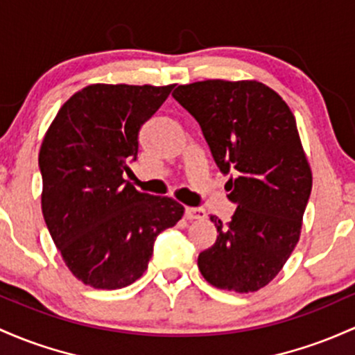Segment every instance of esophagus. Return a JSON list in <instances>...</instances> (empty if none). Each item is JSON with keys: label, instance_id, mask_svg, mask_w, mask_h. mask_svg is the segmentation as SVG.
I'll return each mask as SVG.
<instances>
[{"label": "esophagus", "instance_id": "1", "mask_svg": "<svg viewBox=\"0 0 355 355\" xmlns=\"http://www.w3.org/2000/svg\"><path fill=\"white\" fill-rule=\"evenodd\" d=\"M204 217H205V210L196 209V207H185V219L197 220V219H204Z\"/></svg>", "mask_w": 355, "mask_h": 355}]
</instances>
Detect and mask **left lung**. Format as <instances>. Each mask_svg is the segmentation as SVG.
<instances>
[{
    "label": "left lung",
    "instance_id": "8db88e82",
    "mask_svg": "<svg viewBox=\"0 0 355 355\" xmlns=\"http://www.w3.org/2000/svg\"><path fill=\"white\" fill-rule=\"evenodd\" d=\"M171 96L196 118L236 204L227 224L210 216L217 239L198 254V270L220 290L258 291L297 246L311 192L293 112L256 80H202Z\"/></svg>",
    "mask_w": 355,
    "mask_h": 355
}]
</instances>
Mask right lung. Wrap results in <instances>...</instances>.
Segmentation results:
<instances>
[{"label": "right lung", "instance_id": "right-lung-1", "mask_svg": "<svg viewBox=\"0 0 355 355\" xmlns=\"http://www.w3.org/2000/svg\"><path fill=\"white\" fill-rule=\"evenodd\" d=\"M173 85L92 84L58 109L42 143V212L77 279L118 290L146 271L157 236L184 205L141 193L123 178L138 157L139 130Z\"/></svg>", "mask_w": 355, "mask_h": 355}]
</instances>
